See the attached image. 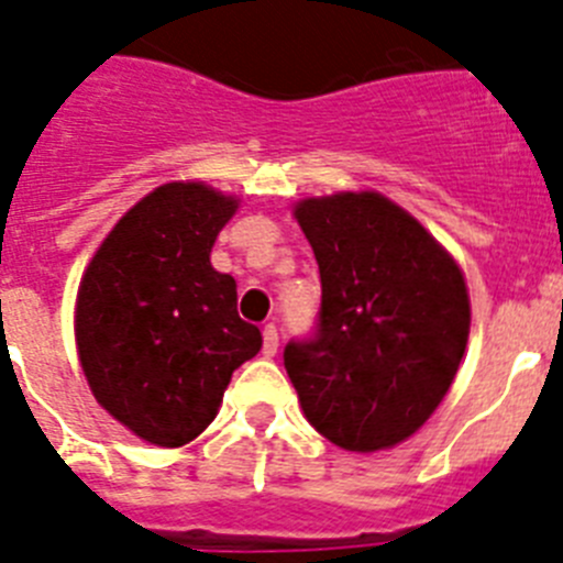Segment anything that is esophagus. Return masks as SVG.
Returning <instances> with one entry per match:
<instances>
[{
	"mask_svg": "<svg viewBox=\"0 0 563 563\" xmlns=\"http://www.w3.org/2000/svg\"><path fill=\"white\" fill-rule=\"evenodd\" d=\"M277 345H280V334H277V325H275V322H268L266 329H263V354L275 356Z\"/></svg>",
	"mask_w": 563,
	"mask_h": 563,
	"instance_id": "1",
	"label": "esophagus"
}]
</instances>
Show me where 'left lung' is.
<instances>
[{
	"instance_id": "1",
	"label": "left lung",
	"mask_w": 563,
	"mask_h": 563,
	"mask_svg": "<svg viewBox=\"0 0 563 563\" xmlns=\"http://www.w3.org/2000/svg\"><path fill=\"white\" fill-rule=\"evenodd\" d=\"M320 266V331L283 351L317 433L342 451L405 442L451 390L471 336L464 272L422 223L374 189L291 207Z\"/></svg>"
}]
</instances>
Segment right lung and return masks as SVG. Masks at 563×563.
Listing matches in <instances>:
<instances>
[{
	"mask_svg": "<svg viewBox=\"0 0 563 563\" xmlns=\"http://www.w3.org/2000/svg\"><path fill=\"white\" fill-rule=\"evenodd\" d=\"M241 209L203 180H169L126 209L78 283L73 331L92 397L130 433L180 448L212 424L232 371L263 345L238 283L212 266Z\"/></svg>",
	"mask_w": 563,
	"mask_h": 563,
	"instance_id": "add662e5",
	"label": "right lung"
}]
</instances>
